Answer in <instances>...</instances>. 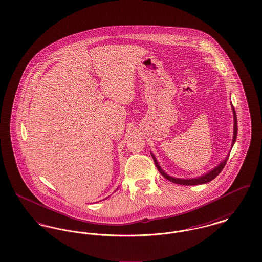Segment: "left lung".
<instances>
[{
	"label": "left lung",
	"mask_w": 262,
	"mask_h": 262,
	"mask_svg": "<svg viewBox=\"0 0 262 262\" xmlns=\"http://www.w3.org/2000/svg\"><path fill=\"white\" fill-rule=\"evenodd\" d=\"M232 107H233V106H232ZM233 113H234V121H235V124H234V137H233L232 146L234 145V143H235V141H236V139H237V115H236V112H235L234 107H233ZM151 155H152V158H153V160H154V163H155V165H156V167H157L158 171L160 172V174H162L164 178H166L168 181H170V182H172V183L178 184V185H184V186H195V185H202V184H206V183L210 182L212 180H214L218 174L221 173V171L224 169L225 165H226L227 160H228V158H229V157H227L223 162L221 163L220 165H218L215 169H213L211 172H209V173H207V174H204V176H201V177H200V178H196V179H187V180H183V179H176V178L170 177V176H168V174H166V173L163 171L162 169L160 168V166L158 165V163H157L156 159H155V156H154L153 154H151Z\"/></svg>",
	"instance_id": "obj_1"
}]
</instances>
